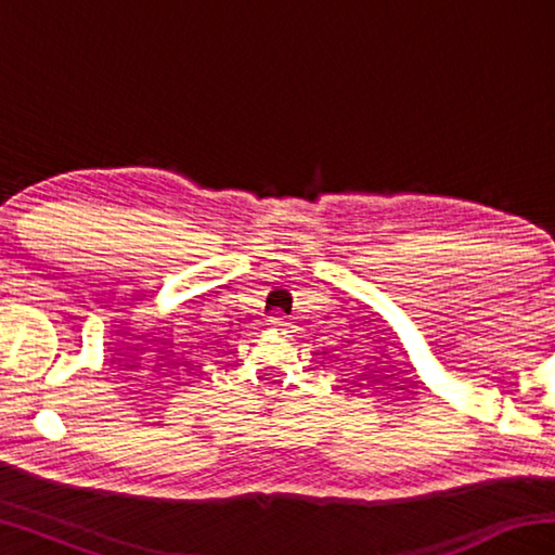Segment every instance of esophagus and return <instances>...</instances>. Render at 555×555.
<instances>
[{
  "instance_id": "1",
  "label": "esophagus",
  "mask_w": 555,
  "mask_h": 555,
  "mask_svg": "<svg viewBox=\"0 0 555 555\" xmlns=\"http://www.w3.org/2000/svg\"><path fill=\"white\" fill-rule=\"evenodd\" d=\"M269 325L271 327H279V331H281V327H288V321H286L284 315H271L269 318Z\"/></svg>"
}]
</instances>
